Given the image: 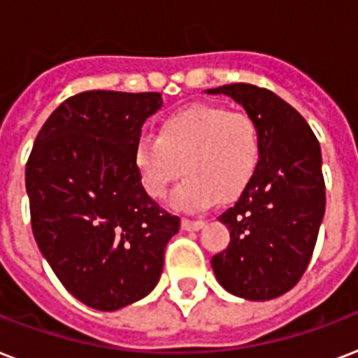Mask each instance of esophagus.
<instances>
[{
    "instance_id": "34e87169",
    "label": "esophagus",
    "mask_w": 358,
    "mask_h": 358,
    "mask_svg": "<svg viewBox=\"0 0 358 358\" xmlns=\"http://www.w3.org/2000/svg\"><path fill=\"white\" fill-rule=\"evenodd\" d=\"M204 227V221H193V219H182V229L184 230H201Z\"/></svg>"
}]
</instances>
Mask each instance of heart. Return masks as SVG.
Here are the masks:
<instances>
[{
	"instance_id": "heart-1",
	"label": "heart",
	"mask_w": 358,
	"mask_h": 358,
	"mask_svg": "<svg viewBox=\"0 0 358 358\" xmlns=\"http://www.w3.org/2000/svg\"><path fill=\"white\" fill-rule=\"evenodd\" d=\"M260 159L256 120L223 106L195 103L163 120L157 137L143 135L135 145V167L152 199H163L184 171L173 206L199 212L215 202L238 199Z\"/></svg>"
}]
</instances>
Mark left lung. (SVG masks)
Returning a JSON list of instances; mask_svg holds the SVG:
<instances>
[{
	"instance_id": "obj_1",
	"label": "left lung",
	"mask_w": 358,
	"mask_h": 358,
	"mask_svg": "<svg viewBox=\"0 0 358 358\" xmlns=\"http://www.w3.org/2000/svg\"><path fill=\"white\" fill-rule=\"evenodd\" d=\"M206 92L234 98L260 129L255 176L219 215L230 243L213 256L212 267L230 294L275 299L299 282L316 247L325 213L320 143L306 120L264 87L230 83Z\"/></svg>"
}]
</instances>
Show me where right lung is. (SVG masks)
Listing matches in <instances>:
<instances>
[{"label": "right lung", "instance_id": "right-lung-1", "mask_svg": "<svg viewBox=\"0 0 358 358\" xmlns=\"http://www.w3.org/2000/svg\"><path fill=\"white\" fill-rule=\"evenodd\" d=\"M159 92L85 91L44 122L25 165L31 229L76 299L119 310L154 289L180 217L152 201L135 167Z\"/></svg>", "mask_w": 358, "mask_h": 358}]
</instances>
